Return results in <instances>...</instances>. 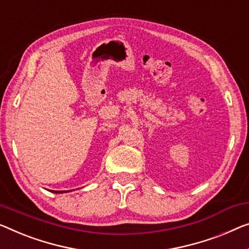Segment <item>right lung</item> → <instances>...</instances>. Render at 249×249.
Returning a JSON list of instances; mask_svg holds the SVG:
<instances>
[{"label": "right lung", "mask_w": 249, "mask_h": 249, "mask_svg": "<svg viewBox=\"0 0 249 249\" xmlns=\"http://www.w3.org/2000/svg\"><path fill=\"white\" fill-rule=\"evenodd\" d=\"M51 192H53V194H65V192H69V190H67V191H55V190H53Z\"/></svg>", "instance_id": "1"}]
</instances>
